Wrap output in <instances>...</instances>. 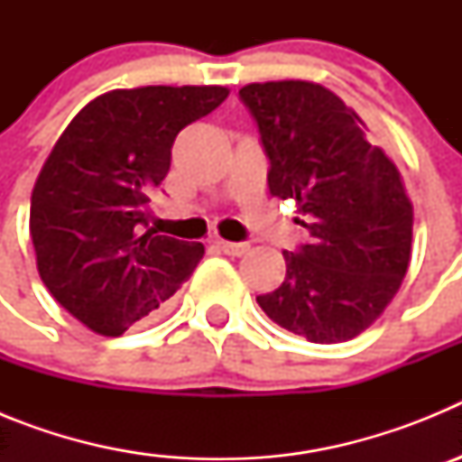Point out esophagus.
Listing matches in <instances>:
<instances>
[{
  "mask_svg": "<svg viewBox=\"0 0 462 462\" xmlns=\"http://www.w3.org/2000/svg\"><path fill=\"white\" fill-rule=\"evenodd\" d=\"M215 245H217L219 250L228 256H243L245 252L250 250V245L247 243H228V240H217Z\"/></svg>",
  "mask_w": 462,
  "mask_h": 462,
  "instance_id": "obj_1",
  "label": "esophagus"
}]
</instances>
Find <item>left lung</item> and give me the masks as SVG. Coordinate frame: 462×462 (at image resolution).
Here are the masks:
<instances>
[{"label": "left lung", "mask_w": 462, "mask_h": 462, "mask_svg": "<svg viewBox=\"0 0 462 462\" xmlns=\"http://www.w3.org/2000/svg\"><path fill=\"white\" fill-rule=\"evenodd\" d=\"M238 94L271 162L268 189L298 203L296 222L310 234L284 252V282L256 303L310 342L352 340L391 303L410 266L414 212L402 178L330 89L280 80Z\"/></svg>", "instance_id": "8db88e82"}]
</instances>
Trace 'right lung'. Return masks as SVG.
I'll return each instance as SVG.
<instances>
[{
	"mask_svg": "<svg viewBox=\"0 0 462 462\" xmlns=\"http://www.w3.org/2000/svg\"><path fill=\"white\" fill-rule=\"evenodd\" d=\"M228 97L219 85L113 89L55 143L32 191L36 268L57 303L99 336L154 314L203 256L201 243L149 228L150 196L175 136Z\"/></svg>",
	"mask_w": 462,
	"mask_h": 462,
	"instance_id": "obj_1",
	"label": "right lung"
}]
</instances>
